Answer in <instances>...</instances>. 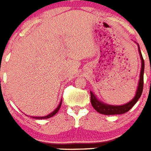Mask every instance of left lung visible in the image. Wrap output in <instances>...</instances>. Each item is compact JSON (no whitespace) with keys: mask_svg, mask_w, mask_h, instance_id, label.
Instances as JSON below:
<instances>
[{"mask_svg":"<svg viewBox=\"0 0 151 151\" xmlns=\"http://www.w3.org/2000/svg\"><path fill=\"white\" fill-rule=\"evenodd\" d=\"M138 51L140 53L141 60V74H140V80H139L138 86H137V91H136L135 96L134 97L132 100H131L129 103H126L122 106H112L106 103H103L102 101H99L96 98L95 95L93 93V92L90 91V101L91 104L94 109L97 111L99 113L103 114V115H120L127 112L134 106V105L137 103L138 99L141 97V93L143 91V86H144V70H145V61L143 59L142 55H141L140 47L138 45Z\"/></svg>","mask_w":151,"mask_h":151,"instance_id":"8db88e82","label":"left lung"}]
</instances>
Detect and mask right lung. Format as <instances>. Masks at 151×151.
<instances>
[{"label":"right lung","instance_id":"obj_1","mask_svg":"<svg viewBox=\"0 0 151 151\" xmlns=\"http://www.w3.org/2000/svg\"><path fill=\"white\" fill-rule=\"evenodd\" d=\"M61 102H62V101H61V103H59V105H58V106L57 108L55 109L54 110V111H53V112H52V113L49 114V115H45V116H43V117H32V116H31V117L33 118V119H48V118L52 117V116H54V115H55V114L57 113L58 112V110H59V109H60V108H61Z\"/></svg>","mask_w":151,"mask_h":151}]
</instances>
